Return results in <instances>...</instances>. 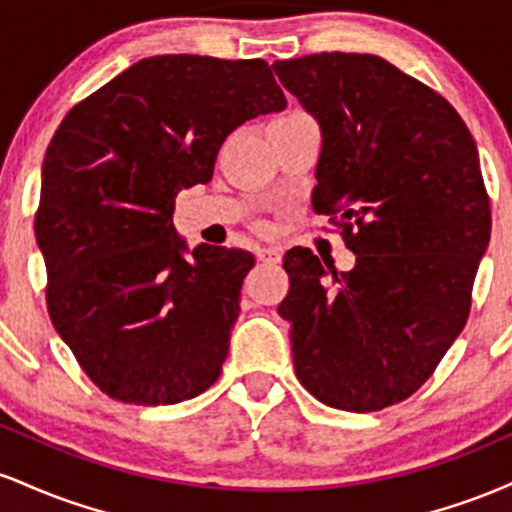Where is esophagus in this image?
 <instances>
[{"instance_id":"obj_1","label":"esophagus","mask_w":512,"mask_h":512,"mask_svg":"<svg viewBox=\"0 0 512 512\" xmlns=\"http://www.w3.org/2000/svg\"><path fill=\"white\" fill-rule=\"evenodd\" d=\"M255 255L262 264H279L281 262V250L274 248V245H269V248H257Z\"/></svg>"}]
</instances>
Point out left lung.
Returning <instances> with one entry per match:
<instances>
[{"instance_id": "1", "label": "left lung", "mask_w": 512, "mask_h": 512, "mask_svg": "<svg viewBox=\"0 0 512 512\" xmlns=\"http://www.w3.org/2000/svg\"><path fill=\"white\" fill-rule=\"evenodd\" d=\"M274 72L322 129L313 209L356 255L337 272L286 252L293 366L327 407L380 411L431 378L469 317L491 238L477 144L440 93L383 57L322 52Z\"/></svg>"}]
</instances>
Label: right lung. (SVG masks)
Returning a JSON list of instances; mask_svg holds the SVG:
<instances>
[{"mask_svg": "<svg viewBox=\"0 0 512 512\" xmlns=\"http://www.w3.org/2000/svg\"><path fill=\"white\" fill-rule=\"evenodd\" d=\"M286 108L264 60L146 57L69 110L45 151L35 238L52 325L91 383L125 404H178L221 375L255 257H182L175 197L209 182L221 144Z\"/></svg>", "mask_w": 512, "mask_h": 512, "instance_id": "obj_1", "label": "right lung"}]
</instances>
